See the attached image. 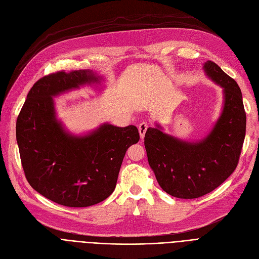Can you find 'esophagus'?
<instances>
[{
	"mask_svg": "<svg viewBox=\"0 0 259 259\" xmlns=\"http://www.w3.org/2000/svg\"><path fill=\"white\" fill-rule=\"evenodd\" d=\"M148 129V122L146 121H143L140 124L139 126V131H140V135H141V139H144L145 138V133Z\"/></svg>",
	"mask_w": 259,
	"mask_h": 259,
	"instance_id": "34e87169",
	"label": "esophagus"
}]
</instances>
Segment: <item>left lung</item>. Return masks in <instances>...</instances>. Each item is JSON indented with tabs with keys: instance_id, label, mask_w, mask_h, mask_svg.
<instances>
[{
	"instance_id": "8db88e82",
	"label": "left lung",
	"mask_w": 259,
	"mask_h": 259,
	"mask_svg": "<svg viewBox=\"0 0 259 259\" xmlns=\"http://www.w3.org/2000/svg\"><path fill=\"white\" fill-rule=\"evenodd\" d=\"M207 75L224 88V109L207 138L197 143L181 141L148 128L145 148L148 161L165 192L191 199L221 186L237 167L246 135L247 117L236 81L212 61L203 65Z\"/></svg>"
}]
</instances>
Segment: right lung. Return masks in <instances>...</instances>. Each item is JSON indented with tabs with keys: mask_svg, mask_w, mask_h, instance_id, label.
<instances>
[{
	"mask_svg": "<svg viewBox=\"0 0 259 259\" xmlns=\"http://www.w3.org/2000/svg\"><path fill=\"white\" fill-rule=\"evenodd\" d=\"M91 70L58 71L39 78L17 119V142L27 181L46 198L72 208L89 207L114 191L126 151L140 141L138 128L104 124L84 137L58 121L53 97L100 83Z\"/></svg>",
	"mask_w": 259,
	"mask_h": 259,
	"instance_id": "add662e5",
	"label": "right lung"
}]
</instances>
